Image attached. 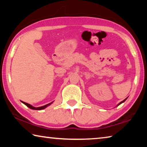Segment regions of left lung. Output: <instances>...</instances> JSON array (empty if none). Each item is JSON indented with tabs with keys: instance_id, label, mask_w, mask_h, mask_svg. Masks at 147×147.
<instances>
[{
	"instance_id": "left-lung-1",
	"label": "left lung",
	"mask_w": 147,
	"mask_h": 147,
	"mask_svg": "<svg viewBox=\"0 0 147 147\" xmlns=\"http://www.w3.org/2000/svg\"><path fill=\"white\" fill-rule=\"evenodd\" d=\"M127 98H128V97H127ZM127 98H125V99H124V100H123V101H122V102H120V103H119V104H117V106H118L119 105H120V104H122V103H123V102H124V101H125V100H126V99H127Z\"/></svg>"
}]
</instances>
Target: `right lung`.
<instances>
[{
  "label": "right lung",
  "mask_w": 147,
  "mask_h": 147,
  "mask_svg": "<svg viewBox=\"0 0 147 147\" xmlns=\"http://www.w3.org/2000/svg\"><path fill=\"white\" fill-rule=\"evenodd\" d=\"M21 102H23L24 104H25V105H26L27 107H28L29 108H30V109H36V110H41V109H45V108H46L47 107H48L49 106L51 105V104L53 102H52L49 103V104H46V105H45V106H41V107H38V108H36V107H34L33 106L30 105V104L24 102H23V101H21Z\"/></svg>",
  "instance_id": "obj_1"
}]
</instances>
